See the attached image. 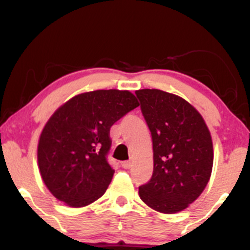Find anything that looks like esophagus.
Segmentation results:
<instances>
[{"label": "esophagus", "instance_id": "1", "mask_svg": "<svg viewBox=\"0 0 250 250\" xmlns=\"http://www.w3.org/2000/svg\"><path fill=\"white\" fill-rule=\"evenodd\" d=\"M122 167L127 170V168L132 167V162L130 161H124V162H122Z\"/></svg>", "mask_w": 250, "mask_h": 250}]
</instances>
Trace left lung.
I'll return each instance as SVG.
<instances>
[{
    "mask_svg": "<svg viewBox=\"0 0 250 250\" xmlns=\"http://www.w3.org/2000/svg\"><path fill=\"white\" fill-rule=\"evenodd\" d=\"M142 114L152 135L153 174L138 188L145 205L161 213H176L200 197L213 165L210 130L201 114L178 95L140 89Z\"/></svg>",
    "mask_w": 250,
    "mask_h": 250,
    "instance_id": "obj_1",
    "label": "left lung"
}]
</instances>
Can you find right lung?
<instances>
[{
	"mask_svg": "<svg viewBox=\"0 0 250 250\" xmlns=\"http://www.w3.org/2000/svg\"><path fill=\"white\" fill-rule=\"evenodd\" d=\"M138 105L128 90L99 89L74 96L51 115L37 155L41 178L53 197L82 208L105 193L115 172L106 160L109 129Z\"/></svg>",
	"mask_w": 250,
	"mask_h": 250,
	"instance_id": "1",
	"label": "right lung"
}]
</instances>
